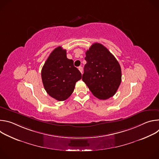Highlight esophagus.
I'll return each instance as SVG.
<instances>
[{
    "label": "esophagus",
    "instance_id": "34e87169",
    "mask_svg": "<svg viewBox=\"0 0 159 159\" xmlns=\"http://www.w3.org/2000/svg\"><path fill=\"white\" fill-rule=\"evenodd\" d=\"M79 71L80 72V73H81V74H82L83 69H82V66H79Z\"/></svg>",
    "mask_w": 159,
    "mask_h": 159
}]
</instances>
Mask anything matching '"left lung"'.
Wrapping results in <instances>:
<instances>
[{
	"label": "left lung",
	"instance_id": "8db88e82",
	"mask_svg": "<svg viewBox=\"0 0 159 159\" xmlns=\"http://www.w3.org/2000/svg\"><path fill=\"white\" fill-rule=\"evenodd\" d=\"M82 80L93 94L99 99L114 96L121 82V70L118 60L104 46L94 43L85 52Z\"/></svg>",
	"mask_w": 159,
	"mask_h": 159
}]
</instances>
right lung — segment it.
<instances>
[{
	"mask_svg": "<svg viewBox=\"0 0 159 159\" xmlns=\"http://www.w3.org/2000/svg\"><path fill=\"white\" fill-rule=\"evenodd\" d=\"M82 74L66 57V50L56 48L45 61L41 70L42 82L47 93L53 98L63 101L74 92L75 83Z\"/></svg>",
	"mask_w": 159,
	"mask_h": 159,
	"instance_id": "obj_1",
	"label": "right lung"
}]
</instances>
